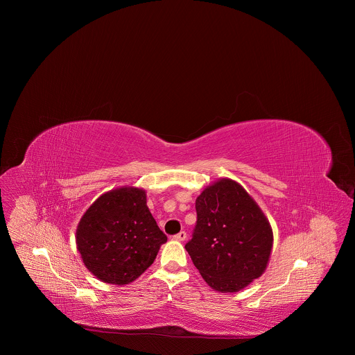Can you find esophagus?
<instances>
[{"mask_svg":"<svg viewBox=\"0 0 355 355\" xmlns=\"http://www.w3.org/2000/svg\"><path fill=\"white\" fill-rule=\"evenodd\" d=\"M186 238H187V234L184 231H180L179 234L173 235V239H176V241H184Z\"/></svg>","mask_w":355,"mask_h":355,"instance_id":"obj_1","label":"esophagus"}]
</instances>
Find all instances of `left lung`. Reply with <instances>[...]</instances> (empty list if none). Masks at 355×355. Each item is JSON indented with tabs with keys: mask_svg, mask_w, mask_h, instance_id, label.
Returning <instances> with one entry per match:
<instances>
[{
	"mask_svg": "<svg viewBox=\"0 0 355 355\" xmlns=\"http://www.w3.org/2000/svg\"><path fill=\"white\" fill-rule=\"evenodd\" d=\"M196 210L197 224L186 250L211 288L236 293L263 273L273 234L241 184L223 179L206 187Z\"/></svg>",
	"mask_w": 355,
	"mask_h": 355,
	"instance_id": "obj_1",
	"label": "left lung"
}]
</instances>
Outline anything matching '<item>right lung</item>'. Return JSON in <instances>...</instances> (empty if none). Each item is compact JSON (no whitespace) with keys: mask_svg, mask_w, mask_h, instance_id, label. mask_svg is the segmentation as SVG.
Returning <instances> with one entry per match:
<instances>
[{"mask_svg":"<svg viewBox=\"0 0 355 355\" xmlns=\"http://www.w3.org/2000/svg\"><path fill=\"white\" fill-rule=\"evenodd\" d=\"M166 235L158 228L139 189H119L101 196L83 214L76 245L87 269L100 280L124 286L155 259Z\"/></svg>","mask_w":355,"mask_h":355,"instance_id":"1","label":"right lung"}]
</instances>
